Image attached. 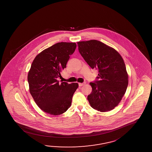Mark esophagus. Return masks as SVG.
<instances>
[{
	"instance_id": "obj_1",
	"label": "esophagus",
	"mask_w": 152,
	"mask_h": 152,
	"mask_svg": "<svg viewBox=\"0 0 152 152\" xmlns=\"http://www.w3.org/2000/svg\"><path fill=\"white\" fill-rule=\"evenodd\" d=\"M85 84H86V83H78V85H79V86H84Z\"/></svg>"
}]
</instances>
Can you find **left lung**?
<instances>
[{
	"mask_svg": "<svg viewBox=\"0 0 152 152\" xmlns=\"http://www.w3.org/2000/svg\"><path fill=\"white\" fill-rule=\"evenodd\" d=\"M82 56L91 68H97L99 80L90 82L88 96L90 106L98 111H110L118 105L126 92L129 75L123 57L112 47L96 40L77 42Z\"/></svg>",
	"mask_w": 152,
	"mask_h": 152,
	"instance_id": "left-lung-1",
	"label": "left lung"
}]
</instances>
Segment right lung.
I'll list each match as a JSON object with an SVG mask.
<instances>
[{"mask_svg": "<svg viewBox=\"0 0 152 152\" xmlns=\"http://www.w3.org/2000/svg\"><path fill=\"white\" fill-rule=\"evenodd\" d=\"M76 48L75 42H58L37 54L29 70V90L44 112L54 115L66 112L72 105L77 83L59 82L61 72Z\"/></svg>", "mask_w": 152, "mask_h": 152, "instance_id": "add662e5", "label": "right lung"}]
</instances>
